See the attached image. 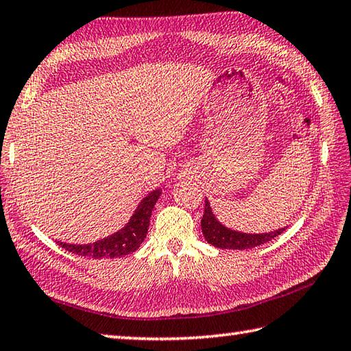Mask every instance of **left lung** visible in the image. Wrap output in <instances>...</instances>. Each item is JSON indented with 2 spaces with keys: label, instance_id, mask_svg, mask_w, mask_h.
Listing matches in <instances>:
<instances>
[{
  "label": "left lung",
  "instance_id": "obj_1",
  "mask_svg": "<svg viewBox=\"0 0 351 351\" xmlns=\"http://www.w3.org/2000/svg\"><path fill=\"white\" fill-rule=\"evenodd\" d=\"M201 228L204 238H206L208 244L218 248H232V250H247V248L265 244V242L276 238L278 234H281L285 230V227L269 233H242L232 230V228L226 227L216 219V216L212 212V207H210V202L207 199L201 219Z\"/></svg>",
  "mask_w": 351,
  "mask_h": 351
}]
</instances>
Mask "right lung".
Masks as SVG:
<instances>
[{"label":"right lung","mask_w":351,"mask_h":351,"mask_svg":"<svg viewBox=\"0 0 351 351\" xmlns=\"http://www.w3.org/2000/svg\"><path fill=\"white\" fill-rule=\"evenodd\" d=\"M159 196H161V189H156L143 197V201L138 204L136 210L130 216L129 222L121 230L110 234V237L90 242V244H67V242L60 241L58 244L75 254L93 259L119 258L130 254L138 250L145 237H147L152 210H154Z\"/></svg>","instance_id":"1"}]
</instances>
